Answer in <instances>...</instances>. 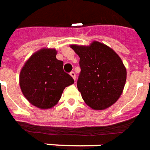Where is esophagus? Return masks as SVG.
Instances as JSON below:
<instances>
[{
	"mask_svg": "<svg viewBox=\"0 0 150 150\" xmlns=\"http://www.w3.org/2000/svg\"><path fill=\"white\" fill-rule=\"evenodd\" d=\"M70 75H71V76L72 78L74 79V80L75 81V79H76V75H75V73L74 71H71V73H70Z\"/></svg>",
	"mask_w": 150,
	"mask_h": 150,
	"instance_id": "1",
	"label": "esophagus"
}]
</instances>
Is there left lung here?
Here are the masks:
<instances>
[{
	"mask_svg": "<svg viewBox=\"0 0 150 150\" xmlns=\"http://www.w3.org/2000/svg\"><path fill=\"white\" fill-rule=\"evenodd\" d=\"M70 47L79 56L81 71L77 87L84 102L94 110L112 106L122 95L126 80V69L120 57L98 41L89 46Z\"/></svg>",
	"mask_w": 150,
	"mask_h": 150,
	"instance_id": "obj_1",
	"label": "left lung"
}]
</instances>
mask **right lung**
I'll list each match as a JSON object with an SVG mask.
<instances>
[{
  "mask_svg": "<svg viewBox=\"0 0 150 150\" xmlns=\"http://www.w3.org/2000/svg\"><path fill=\"white\" fill-rule=\"evenodd\" d=\"M55 49L42 48L31 55L20 73V86L32 105L49 109L57 104L65 87L74 83L56 59Z\"/></svg>",
  "mask_w": 150,
  "mask_h": 150,
  "instance_id": "right-lung-1",
  "label": "right lung"
}]
</instances>
